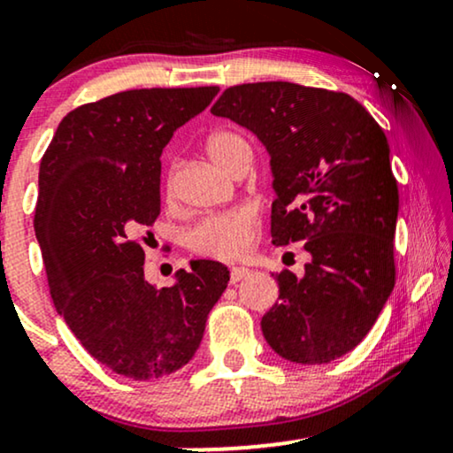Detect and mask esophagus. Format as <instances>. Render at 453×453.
<instances>
[{
	"instance_id": "1",
	"label": "esophagus",
	"mask_w": 453,
	"mask_h": 453,
	"mask_svg": "<svg viewBox=\"0 0 453 453\" xmlns=\"http://www.w3.org/2000/svg\"><path fill=\"white\" fill-rule=\"evenodd\" d=\"M244 277H249V268H244V266H232L230 268V280H232V283H238V280H242Z\"/></svg>"
}]
</instances>
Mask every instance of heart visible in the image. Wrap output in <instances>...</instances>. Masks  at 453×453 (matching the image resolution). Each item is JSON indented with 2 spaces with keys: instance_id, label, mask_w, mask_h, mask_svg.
<instances>
[{
  "instance_id": "1",
  "label": "heart",
  "mask_w": 453,
  "mask_h": 453,
  "mask_svg": "<svg viewBox=\"0 0 453 453\" xmlns=\"http://www.w3.org/2000/svg\"><path fill=\"white\" fill-rule=\"evenodd\" d=\"M206 155L221 170L232 173L238 161L251 155V147L238 132L217 129L206 138ZM168 196H173V180H168ZM256 230L257 212L251 206H236V209L202 217L185 234V241L187 247L197 256L232 262L249 251Z\"/></svg>"
}]
</instances>
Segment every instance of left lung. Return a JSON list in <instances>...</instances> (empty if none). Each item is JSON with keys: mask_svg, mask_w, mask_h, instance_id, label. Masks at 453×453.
<instances>
[{"mask_svg": "<svg viewBox=\"0 0 453 453\" xmlns=\"http://www.w3.org/2000/svg\"><path fill=\"white\" fill-rule=\"evenodd\" d=\"M266 144L273 244L305 241L303 277L277 273L264 339L285 360L326 364L368 334L396 283L398 183L383 129L342 91L268 81L234 85L212 106Z\"/></svg>", "mask_w": 453, "mask_h": 453, "instance_id": "obj_1", "label": "left lung"}]
</instances>
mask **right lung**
<instances>
[{"instance_id": "right-lung-1", "label": "right lung", "mask_w": 453, "mask_h": 453, "mask_svg": "<svg viewBox=\"0 0 453 453\" xmlns=\"http://www.w3.org/2000/svg\"><path fill=\"white\" fill-rule=\"evenodd\" d=\"M219 87L132 89L67 112L40 161L34 227L57 313L117 375L149 381L194 357L230 270L197 259L144 279L140 232L161 211V150Z\"/></svg>"}]
</instances>
